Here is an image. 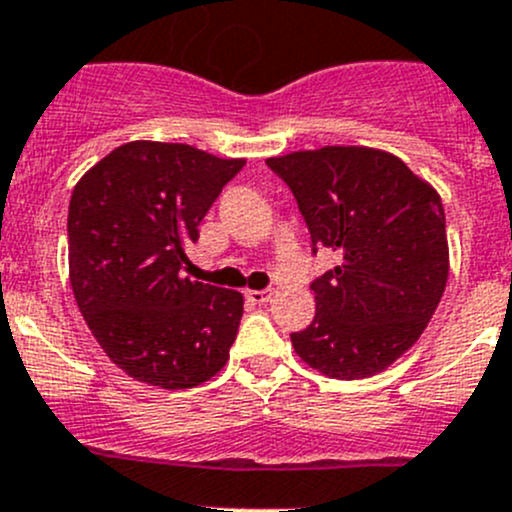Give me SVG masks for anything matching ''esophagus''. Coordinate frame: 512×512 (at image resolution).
Here are the masks:
<instances>
[{
    "label": "esophagus",
    "instance_id": "esophagus-1",
    "mask_svg": "<svg viewBox=\"0 0 512 512\" xmlns=\"http://www.w3.org/2000/svg\"><path fill=\"white\" fill-rule=\"evenodd\" d=\"M270 297H272V289H247L245 292V299L252 304H265L270 302Z\"/></svg>",
    "mask_w": 512,
    "mask_h": 512
}]
</instances>
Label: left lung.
Listing matches in <instances>:
<instances>
[{"label":"left lung","mask_w":512,"mask_h":512,"mask_svg":"<svg viewBox=\"0 0 512 512\" xmlns=\"http://www.w3.org/2000/svg\"><path fill=\"white\" fill-rule=\"evenodd\" d=\"M289 185L314 250L342 262L314 282L312 324L289 334L332 379H366L409 352L448 280L446 215L431 183L394 153L324 146L267 158Z\"/></svg>","instance_id":"left-lung-1"}]
</instances>
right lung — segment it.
<instances>
[{
  "instance_id": "obj_1",
  "label": "right lung",
  "mask_w": 512,
  "mask_h": 512,
  "mask_svg": "<svg viewBox=\"0 0 512 512\" xmlns=\"http://www.w3.org/2000/svg\"><path fill=\"white\" fill-rule=\"evenodd\" d=\"M242 165L185 143L131 141L71 193L76 304L108 359L136 381L193 389L230 359L245 299L183 277V265L200 220Z\"/></svg>"
}]
</instances>
